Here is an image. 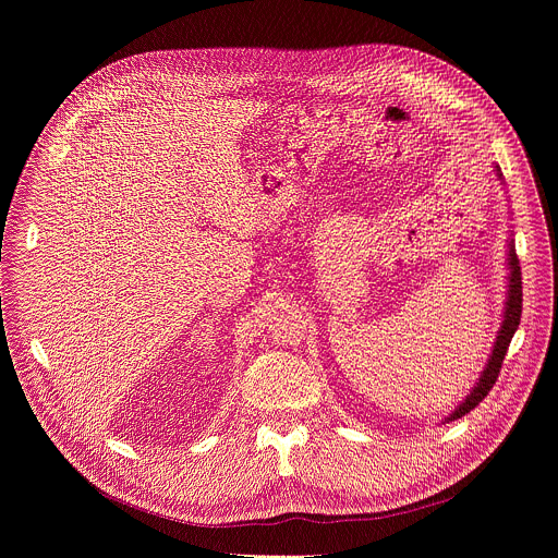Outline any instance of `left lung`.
<instances>
[{
    "instance_id": "8db88e82",
    "label": "left lung",
    "mask_w": 558,
    "mask_h": 558,
    "mask_svg": "<svg viewBox=\"0 0 558 558\" xmlns=\"http://www.w3.org/2000/svg\"><path fill=\"white\" fill-rule=\"evenodd\" d=\"M495 172H497V179L501 181V185H506L499 166H495ZM510 235H512V233H510ZM521 302H523L521 267H519V258H517V252H514V241H512V238H508V291H506V302H504L501 329L497 331L495 347H493V351H490L488 364L484 366L480 379L474 381L472 390L465 395V400H463L448 417H444L441 424H448V422H454V420L468 415L474 407H480V402L484 400V397L490 392V388L495 386V381H497V377H499V368H501L504 357H506V353H508L510 340H512V336H514V331L519 329V323H521Z\"/></svg>"
}]
</instances>
